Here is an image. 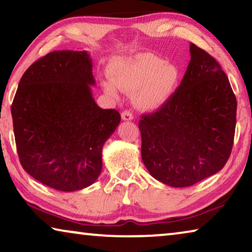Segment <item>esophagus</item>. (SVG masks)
<instances>
[{"label": "esophagus", "mask_w": 252, "mask_h": 252, "mask_svg": "<svg viewBox=\"0 0 252 252\" xmlns=\"http://www.w3.org/2000/svg\"><path fill=\"white\" fill-rule=\"evenodd\" d=\"M121 118H122L123 121H131V120H133V116H132V113L130 112V111H127V110L123 111V112L121 113Z\"/></svg>", "instance_id": "1"}]
</instances>
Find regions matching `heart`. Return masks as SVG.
I'll use <instances>...</instances> for the list:
<instances>
[{
  "label": "heart",
  "instance_id": "heart-1",
  "mask_svg": "<svg viewBox=\"0 0 252 252\" xmlns=\"http://www.w3.org/2000/svg\"><path fill=\"white\" fill-rule=\"evenodd\" d=\"M112 80H104V90L116 95L118 88L126 92L138 91L134 104L143 111L159 109L177 90L181 70L176 63L165 62L159 57L144 53L119 63L113 69Z\"/></svg>",
  "mask_w": 252,
  "mask_h": 252
}]
</instances>
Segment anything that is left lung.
<instances>
[{
    "mask_svg": "<svg viewBox=\"0 0 252 252\" xmlns=\"http://www.w3.org/2000/svg\"><path fill=\"white\" fill-rule=\"evenodd\" d=\"M181 83L159 110L143 114L141 157L164 185L190 187L220 171L231 155L237 100L215 58L190 44Z\"/></svg>",
    "mask_w": 252,
    "mask_h": 252,
    "instance_id": "8db88e82",
    "label": "left lung"
}]
</instances>
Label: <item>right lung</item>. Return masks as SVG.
<instances>
[{"label": "right lung", "instance_id": "obj_1", "mask_svg": "<svg viewBox=\"0 0 252 252\" xmlns=\"http://www.w3.org/2000/svg\"><path fill=\"white\" fill-rule=\"evenodd\" d=\"M87 51H53L33 63L11 106L16 150L23 169L59 191L81 190L102 170V148L121 121L92 96Z\"/></svg>", "mask_w": 252, "mask_h": 252}]
</instances>
